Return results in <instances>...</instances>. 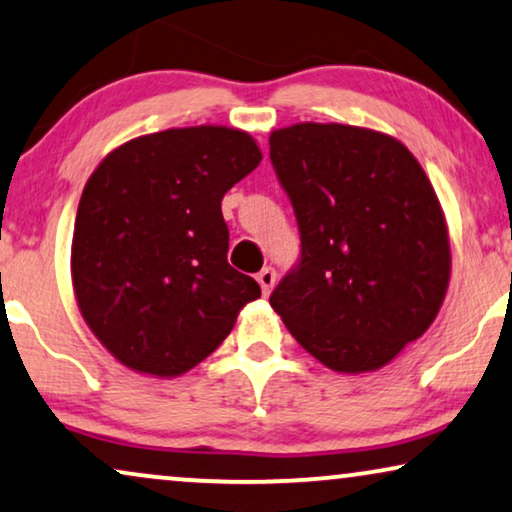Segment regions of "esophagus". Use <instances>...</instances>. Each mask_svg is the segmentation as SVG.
Returning a JSON list of instances; mask_svg holds the SVG:
<instances>
[{
    "mask_svg": "<svg viewBox=\"0 0 512 512\" xmlns=\"http://www.w3.org/2000/svg\"><path fill=\"white\" fill-rule=\"evenodd\" d=\"M257 283H260L264 295H269V292L274 290V285H276V269L274 267H264L260 274H257Z\"/></svg>",
    "mask_w": 512,
    "mask_h": 512,
    "instance_id": "obj_1",
    "label": "esophagus"
}]
</instances>
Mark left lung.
I'll use <instances>...</instances> for the list:
<instances>
[{
  "label": "left lung",
  "mask_w": 512,
  "mask_h": 512,
  "mask_svg": "<svg viewBox=\"0 0 512 512\" xmlns=\"http://www.w3.org/2000/svg\"><path fill=\"white\" fill-rule=\"evenodd\" d=\"M269 147L302 238L269 304L325 367L379 370L431 327L449 285L431 180L403 142L370 128L309 121Z\"/></svg>",
  "instance_id": "left-lung-1"
}]
</instances>
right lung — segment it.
<instances>
[{"instance_id":"1","label":"right lung","mask_w":512,"mask_h":512,"mask_svg":"<svg viewBox=\"0 0 512 512\" xmlns=\"http://www.w3.org/2000/svg\"><path fill=\"white\" fill-rule=\"evenodd\" d=\"M262 161L227 126L168 128L109 152L81 194L72 283L81 316L119 363L177 377L220 346L262 295L227 262L222 199Z\"/></svg>"}]
</instances>
